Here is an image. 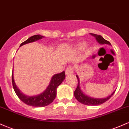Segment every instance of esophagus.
<instances>
[{
    "mask_svg": "<svg viewBox=\"0 0 129 129\" xmlns=\"http://www.w3.org/2000/svg\"><path fill=\"white\" fill-rule=\"evenodd\" d=\"M74 68L72 66H69L68 67L67 69H66V74L67 75H72V74L73 73V72H74Z\"/></svg>",
    "mask_w": 129,
    "mask_h": 129,
    "instance_id": "esophagus-1",
    "label": "esophagus"
}]
</instances>
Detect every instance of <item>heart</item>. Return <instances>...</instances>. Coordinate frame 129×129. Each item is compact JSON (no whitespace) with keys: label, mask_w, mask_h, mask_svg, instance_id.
Masks as SVG:
<instances>
[{"label":"heart","mask_w":129,"mask_h":129,"mask_svg":"<svg viewBox=\"0 0 129 129\" xmlns=\"http://www.w3.org/2000/svg\"><path fill=\"white\" fill-rule=\"evenodd\" d=\"M85 44H84V43H82V44H79V45L78 46V48L80 50L83 49V48H85Z\"/></svg>","instance_id":"heart-1"}]
</instances>
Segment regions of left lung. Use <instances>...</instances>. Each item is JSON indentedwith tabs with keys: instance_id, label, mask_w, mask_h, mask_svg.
<instances>
[{
	"instance_id": "8db88e82",
	"label": "left lung",
	"mask_w": 129,
	"mask_h": 129,
	"mask_svg": "<svg viewBox=\"0 0 129 129\" xmlns=\"http://www.w3.org/2000/svg\"><path fill=\"white\" fill-rule=\"evenodd\" d=\"M90 35L92 36H94L96 40L100 45H111V44L109 41H106V39L104 38L100 35H96V34L93 33H90ZM77 78L78 79V86L76 90L74 91V95H75V98L76 99L79 103L83 104L84 105H87V106H98V105H100L103 104L105 102L107 101L109 99L112 97V96L114 94L115 92V90L113 91L112 94H110L109 96L106 98H96L90 97L89 96L86 95L85 94L82 92L81 90V88H80V83H79V78L78 75H76Z\"/></svg>"
}]
</instances>
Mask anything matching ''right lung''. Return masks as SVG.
<instances>
[{"label":"right lung","instance_id":"1","mask_svg":"<svg viewBox=\"0 0 129 129\" xmlns=\"http://www.w3.org/2000/svg\"><path fill=\"white\" fill-rule=\"evenodd\" d=\"M43 38H45V37L41 36L40 35H34V36L29 38L25 41L22 42L20 45V47L25 45V44L34 42L35 41H38V40L42 39ZM65 78H66V74H65L64 71H63L62 72L60 73L55 74L51 78L49 85L42 93L37 94V95L28 96L23 94L17 88L15 82H14L13 72L12 73L13 87L16 94H17L19 98L22 102H23L25 104L28 105V106H33V107H45V106H48L52 103L56 96V91H57V87L62 83V82L65 79Z\"/></svg>","mask_w":129,"mask_h":129}]
</instances>
